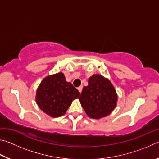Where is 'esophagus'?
I'll return each mask as SVG.
<instances>
[{"mask_svg": "<svg viewBox=\"0 0 159 159\" xmlns=\"http://www.w3.org/2000/svg\"><path fill=\"white\" fill-rule=\"evenodd\" d=\"M82 89H83V86L82 85H80V86H79V88H78V90H79L80 93L82 92Z\"/></svg>", "mask_w": 159, "mask_h": 159, "instance_id": "34e87169", "label": "esophagus"}]
</instances>
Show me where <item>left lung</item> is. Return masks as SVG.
I'll return each instance as SVG.
<instances>
[{"mask_svg": "<svg viewBox=\"0 0 159 159\" xmlns=\"http://www.w3.org/2000/svg\"><path fill=\"white\" fill-rule=\"evenodd\" d=\"M118 97L108 79L99 74L88 80L79 97L81 106L88 116L98 119L109 115L116 106Z\"/></svg>", "mask_w": 159, "mask_h": 159, "instance_id": "obj_1", "label": "left lung"}]
</instances>
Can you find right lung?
Listing matches in <instances>:
<instances>
[{"label":"right lung","mask_w":159,"mask_h":159,"mask_svg":"<svg viewBox=\"0 0 159 159\" xmlns=\"http://www.w3.org/2000/svg\"><path fill=\"white\" fill-rule=\"evenodd\" d=\"M79 95V91L66 82L64 75L60 72L42 80L38 88L36 101L45 114L59 117L65 114L72 101Z\"/></svg>","instance_id":"obj_1"}]
</instances>
